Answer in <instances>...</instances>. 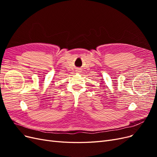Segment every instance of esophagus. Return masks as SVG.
I'll return each mask as SVG.
<instances>
[{"label": "esophagus", "instance_id": "1", "mask_svg": "<svg viewBox=\"0 0 157 157\" xmlns=\"http://www.w3.org/2000/svg\"><path fill=\"white\" fill-rule=\"evenodd\" d=\"M77 72L78 73H79L80 72V70H77Z\"/></svg>", "mask_w": 157, "mask_h": 157}]
</instances>
